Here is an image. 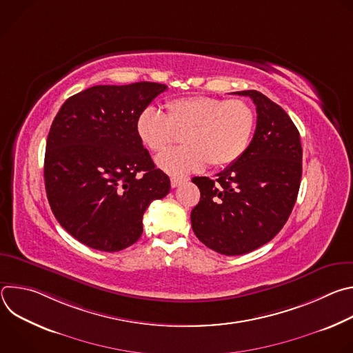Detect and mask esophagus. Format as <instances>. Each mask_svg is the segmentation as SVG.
<instances>
[{"label":"esophagus","instance_id":"esophagus-1","mask_svg":"<svg viewBox=\"0 0 353 353\" xmlns=\"http://www.w3.org/2000/svg\"><path fill=\"white\" fill-rule=\"evenodd\" d=\"M185 181H187V179H183V177H172L170 184H172V187L174 188V187H179L180 184H183V183H185Z\"/></svg>","mask_w":353,"mask_h":353}]
</instances>
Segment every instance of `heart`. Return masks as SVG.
<instances>
[{"instance_id":"1","label":"heart","mask_w":353,"mask_h":353,"mask_svg":"<svg viewBox=\"0 0 353 353\" xmlns=\"http://www.w3.org/2000/svg\"><path fill=\"white\" fill-rule=\"evenodd\" d=\"M168 113L154 106L137 117L135 130L145 146L162 152L181 134L184 146L158 157V166L172 176H184L204 169L225 168L241 158L254 132L256 116L243 100H222L210 96L174 99Z\"/></svg>"}]
</instances>
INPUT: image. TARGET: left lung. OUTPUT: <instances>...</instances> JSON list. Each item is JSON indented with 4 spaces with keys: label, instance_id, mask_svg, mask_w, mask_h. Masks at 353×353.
I'll return each instance as SVG.
<instances>
[{
    "label": "left lung",
    "instance_id": "8db88e82",
    "mask_svg": "<svg viewBox=\"0 0 353 353\" xmlns=\"http://www.w3.org/2000/svg\"><path fill=\"white\" fill-rule=\"evenodd\" d=\"M234 93L256 105L254 137L216 180L192 179L201 192L191 211L192 230L225 256L250 253L283 228L297 198L303 155L299 131L281 106L257 90Z\"/></svg>",
    "mask_w": 353,
    "mask_h": 353
}]
</instances>
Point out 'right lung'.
Masks as SVG:
<instances>
[{
  "instance_id": "right-lung-1",
  "label": "right lung",
  "mask_w": 353,
  "mask_h": 353,
  "mask_svg": "<svg viewBox=\"0 0 353 353\" xmlns=\"http://www.w3.org/2000/svg\"><path fill=\"white\" fill-rule=\"evenodd\" d=\"M163 83L96 85L70 99L46 143L44 184L60 225L85 245L114 253L142 234V216L170 191L135 121Z\"/></svg>"
}]
</instances>
